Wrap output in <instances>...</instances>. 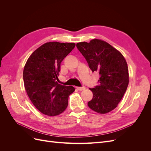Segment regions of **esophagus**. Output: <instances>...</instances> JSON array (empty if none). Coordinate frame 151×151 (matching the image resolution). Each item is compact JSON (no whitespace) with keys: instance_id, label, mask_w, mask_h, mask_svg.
Wrapping results in <instances>:
<instances>
[{"instance_id":"34e87169","label":"esophagus","mask_w":151,"mask_h":151,"mask_svg":"<svg viewBox=\"0 0 151 151\" xmlns=\"http://www.w3.org/2000/svg\"><path fill=\"white\" fill-rule=\"evenodd\" d=\"M77 89L79 90V91H83L86 89V88L84 86H83V87H77Z\"/></svg>"}]
</instances>
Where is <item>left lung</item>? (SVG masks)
<instances>
[{"label": "left lung", "instance_id": "left-lung-1", "mask_svg": "<svg viewBox=\"0 0 151 151\" xmlns=\"http://www.w3.org/2000/svg\"><path fill=\"white\" fill-rule=\"evenodd\" d=\"M76 46L91 70L100 76L98 84L89 89L93 97L88 103V106L99 114L110 112L117 107L129 85V74L125 58L118 50L101 40L77 43Z\"/></svg>", "mask_w": 151, "mask_h": 151}]
</instances>
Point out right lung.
<instances>
[{
  "instance_id": "obj_1",
  "label": "right lung",
  "mask_w": 151,
  "mask_h": 151,
  "mask_svg": "<svg viewBox=\"0 0 151 151\" xmlns=\"http://www.w3.org/2000/svg\"><path fill=\"white\" fill-rule=\"evenodd\" d=\"M74 43L47 42L32 53L23 70L25 90L38 110L48 116H57L65 110L73 86L58 83L60 64L74 48Z\"/></svg>"
}]
</instances>
